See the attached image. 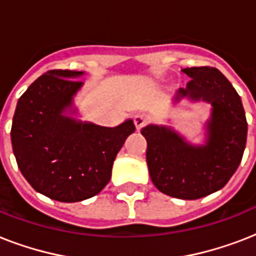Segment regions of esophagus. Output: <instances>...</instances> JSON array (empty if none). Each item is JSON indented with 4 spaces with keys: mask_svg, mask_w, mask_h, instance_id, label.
<instances>
[{
    "mask_svg": "<svg viewBox=\"0 0 256 256\" xmlns=\"http://www.w3.org/2000/svg\"><path fill=\"white\" fill-rule=\"evenodd\" d=\"M148 120H150V116L148 114H136L134 116V124H136V130H140V128H144V124H148Z\"/></svg>",
    "mask_w": 256,
    "mask_h": 256,
    "instance_id": "34e87169",
    "label": "esophagus"
}]
</instances>
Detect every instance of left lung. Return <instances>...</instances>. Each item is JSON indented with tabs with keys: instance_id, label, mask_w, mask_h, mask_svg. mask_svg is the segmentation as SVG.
<instances>
[{
	"instance_id": "8db88e82",
	"label": "left lung",
	"mask_w": 256,
	"mask_h": 256,
	"mask_svg": "<svg viewBox=\"0 0 256 256\" xmlns=\"http://www.w3.org/2000/svg\"><path fill=\"white\" fill-rule=\"evenodd\" d=\"M182 72L190 81L174 102L187 98L211 104L206 142L190 144L170 126L148 124L140 132L148 140L146 160L156 188L174 198L199 199L220 190L236 171L246 148L247 120L240 96L218 69Z\"/></svg>"
}]
</instances>
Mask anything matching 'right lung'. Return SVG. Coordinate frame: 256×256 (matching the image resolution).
Instances as JSON below:
<instances>
[{"mask_svg": "<svg viewBox=\"0 0 256 256\" xmlns=\"http://www.w3.org/2000/svg\"><path fill=\"white\" fill-rule=\"evenodd\" d=\"M84 72L50 70L18 100L12 146L18 168L34 190L58 202H81L112 178L116 154L136 126L104 128L74 118Z\"/></svg>", "mask_w": 256, "mask_h": 256, "instance_id": "1", "label": "right lung"}]
</instances>
